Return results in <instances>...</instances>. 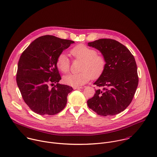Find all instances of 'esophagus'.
<instances>
[{
	"label": "esophagus",
	"mask_w": 157,
	"mask_h": 157,
	"mask_svg": "<svg viewBox=\"0 0 157 157\" xmlns=\"http://www.w3.org/2000/svg\"><path fill=\"white\" fill-rule=\"evenodd\" d=\"M83 87H73V89H82Z\"/></svg>",
	"instance_id": "1"
}]
</instances>
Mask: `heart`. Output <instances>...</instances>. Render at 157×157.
<instances>
[{"label":"heart","mask_w":157,"mask_h":157,"mask_svg":"<svg viewBox=\"0 0 157 157\" xmlns=\"http://www.w3.org/2000/svg\"><path fill=\"white\" fill-rule=\"evenodd\" d=\"M71 54L76 59L82 60L80 67L81 73H70L63 77L65 83L73 87H80L87 82L91 77L97 78L104 71L106 60L103 56L97 55V51L84 44L75 46L70 51ZM70 60L65 53L60 54L57 60V66L62 73H67L70 70Z\"/></svg>","instance_id":"1"}]
</instances>
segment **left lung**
Returning a JSON list of instances; mask_svg holds the SVG:
<instances>
[{
    "label": "left lung",
    "mask_w": 157,
    "mask_h": 157,
    "mask_svg": "<svg viewBox=\"0 0 157 157\" xmlns=\"http://www.w3.org/2000/svg\"><path fill=\"white\" fill-rule=\"evenodd\" d=\"M88 45L101 52L106 66L94 83L98 89L87 100V105L100 116L118 114L129 106L138 86L134 57L128 48L113 39H100Z\"/></svg>",
    "instance_id": "1"
}]
</instances>
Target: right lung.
Instances as JSON below:
<instances>
[{"instance_id":"add662e5","label":"right lung","mask_w":157,"mask_h":157,"mask_svg":"<svg viewBox=\"0 0 157 157\" xmlns=\"http://www.w3.org/2000/svg\"><path fill=\"white\" fill-rule=\"evenodd\" d=\"M73 43L71 40L45 35L35 39L22 53L18 63L17 82L24 101L37 114L54 115L65 107L68 94L73 89L59 83L62 78L57 60ZM49 85L54 87L50 88Z\"/></svg>"}]
</instances>
